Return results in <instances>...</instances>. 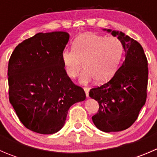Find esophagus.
I'll use <instances>...</instances> for the list:
<instances>
[{"mask_svg":"<svg viewBox=\"0 0 157 157\" xmlns=\"http://www.w3.org/2000/svg\"><path fill=\"white\" fill-rule=\"evenodd\" d=\"M83 89H84L85 93H86V97H89V91H90V88H89V87H84Z\"/></svg>","mask_w":157,"mask_h":157,"instance_id":"34e87169","label":"esophagus"}]
</instances>
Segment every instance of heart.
<instances>
[{
    "instance_id": "b5f03b06",
    "label": "heart",
    "mask_w": 157,
    "mask_h": 157,
    "mask_svg": "<svg viewBox=\"0 0 157 157\" xmlns=\"http://www.w3.org/2000/svg\"><path fill=\"white\" fill-rule=\"evenodd\" d=\"M122 53V43L115 36L87 33L76 39L72 50H64L61 59L66 74L71 78L78 76L84 68L82 82L95 79L97 83H103L115 75Z\"/></svg>"
}]
</instances>
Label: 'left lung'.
<instances>
[{"instance_id": "1", "label": "left lung", "mask_w": 157, "mask_h": 157, "mask_svg": "<svg viewBox=\"0 0 157 157\" xmlns=\"http://www.w3.org/2000/svg\"><path fill=\"white\" fill-rule=\"evenodd\" d=\"M112 34L118 36L122 43L124 61L109 82L92 88L89 93L99 105L92 119L96 128L104 132L131 127L144 105L147 95L148 67L143 48L121 32L112 31Z\"/></svg>"}]
</instances>
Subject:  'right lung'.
I'll return each instance as SVG.
<instances>
[{"instance_id": "obj_1", "label": "right lung", "mask_w": 157, "mask_h": 157, "mask_svg": "<svg viewBox=\"0 0 157 157\" xmlns=\"http://www.w3.org/2000/svg\"><path fill=\"white\" fill-rule=\"evenodd\" d=\"M68 40L65 32L37 33L19 44L9 60V100L20 121L34 132H58L70 107L86 99L63 65Z\"/></svg>"}]
</instances>
